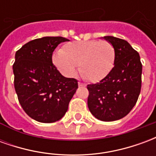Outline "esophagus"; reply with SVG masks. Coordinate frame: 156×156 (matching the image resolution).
<instances>
[{
  "label": "esophagus",
  "mask_w": 156,
  "mask_h": 156,
  "mask_svg": "<svg viewBox=\"0 0 156 156\" xmlns=\"http://www.w3.org/2000/svg\"><path fill=\"white\" fill-rule=\"evenodd\" d=\"M78 86H79V87H85V84L84 83H82L80 82H78Z\"/></svg>",
  "instance_id": "esophagus-1"
}]
</instances>
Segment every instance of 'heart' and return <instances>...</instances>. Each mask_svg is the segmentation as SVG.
<instances>
[{"label":"heart","instance_id":"heart-1","mask_svg":"<svg viewBox=\"0 0 156 156\" xmlns=\"http://www.w3.org/2000/svg\"><path fill=\"white\" fill-rule=\"evenodd\" d=\"M52 61L62 74L74 76L78 65L83 77L93 83L106 78L115 66V49L107 41H77L65 44L57 51Z\"/></svg>","mask_w":156,"mask_h":156}]
</instances>
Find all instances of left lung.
<instances>
[{"label": "left lung", "mask_w": 156, "mask_h": 156, "mask_svg": "<svg viewBox=\"0 0 156 156\" xmlns=\"http://www.w3.org/2000/svg\"><path fill=\"white\" fill-rule=\"evenodd\" d=\"M104 38L115 49V67L99 83L87 86L88 106L95 118L108 122L124 118L134 108L140 94L142 64L127 41L112 36Z\"/></svg>", "instance_id": "obj_1"}]
</instances>
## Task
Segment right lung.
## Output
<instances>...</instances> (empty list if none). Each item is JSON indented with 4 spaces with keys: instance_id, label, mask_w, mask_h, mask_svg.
Listing matches in <instances>:
<instances>
[{
    "instance_id": "obj_1",
    "label": "right lung",
    "mask_w": 156,
    "mask_h": 156,
    "mask_svg": "<svg viewBox=\"0 0 156 156\" xmlns=\"http://www.w3.org/2000/svg\"><path fill=\"white\" fill-rule=\"evenodd\" d=\"M62 37H44L30 41L16 52L14 87L26 114L41 123L61 119L78 88V80L65 78L52 63V52Z\"/></svg>"
}]
</instances>
